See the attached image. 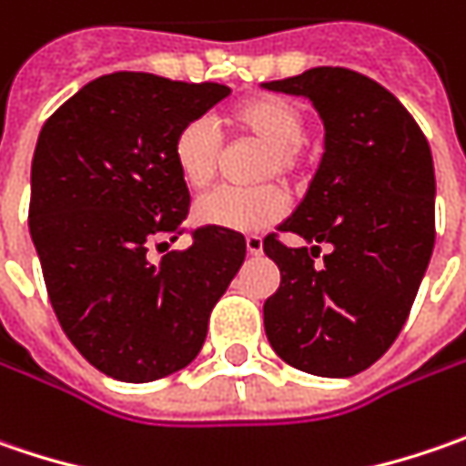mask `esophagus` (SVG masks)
I'll list each match as a JSON object with an SVG mask.
<instances>
[{"mask_svg": "<svg viewBox=\"0 0 466 466\" xmlns=\"http://www.w3.org/2000/svg\"><path fill=\"white\" fill-rule=\"evenodd\" d=\"M245 248H248V253L250 255H260L263 253V239H260L258 234H248V237H245Z\"/></svg>", "mask_w": 466, "mask_h": 466, "instance_id": "1", "label": "esophagus"}]
</instances>
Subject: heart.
<instances>
[{
  "label": "heart",
  "instance_id": "heart-1",
  "mask_svg": "<svg viewBox=\"0 0 466 466\" xmlns=\"http://www.w3.org/2000/svg\"><path fill=\"white\" fill-rule=\"evenodd\" d=\"M224 125L234 137L263 146L255 179L268 182L273 177L294 182L308 167L305 151V114L281 96H255L227 112ZM174 167L187 187L206 190L218 174L221 137L211 122L193 119L177 132L172 146ZM287 193L276 185L253 190H216L195 203V224L227 232H253L279 221L287 213Z\"/></svg>",
  "mask_w": 466,
  "mask_h": 466
}]
</instances>
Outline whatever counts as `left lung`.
Segmentation results:
<instances>
[{"label":"left lung","mask_w":466,"mask_h":466,"mask_svg":"<svg viewBox=\"0 0 466 466\" xmlns=\"http://www.w3.org/2000/svg\"><path fill=\"white\" fill-rule=\"evenodd\" d=\"M263 88L310 98L323 122V158L263 253L281 284L263 305L273 352L297 370L350 378L370 368L407 323L435 242L431 146L394 93L344 67H313ZM318 244L332 253L315 267Z\"/></svg>","instance_id":"obj_1"}]
</instances>
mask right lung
Wrapping results in <instances>:
<instances>
[{"label": "right lung", "instance_id": "1", "mask_svg": "<svg viewBox=\"0 0 466 466\" xmlns=\"http://www.w3.org/2000/svg\"><path fill=\"white\" fill-rule=\"evenodd\" d=\"M227 96L218 83L112 72L41 127L28 224L51 308L75 350L116 380L148 383L190 365L245 260L242 234L208 227L190 248L148 258L190 211L174 137Z\"/></svg>", "mask_w": 466, "mask_h": 466}]
</instances>
